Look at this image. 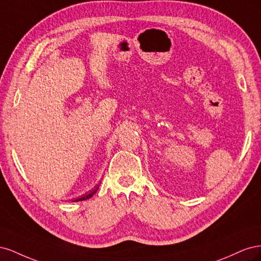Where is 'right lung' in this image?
<instances>
[{
    "instance_id": "1",
    "label": "right lung",
    "mask_w": 261,
    "mask_h": 261,
    "mask_svg": "<svg viewBox=\"0 0 261 261\" xmlns=\"http://www.w3.org/2000/svg\"><path fill=\"white\" fill-rule=\"evenodd\" d=\"M99 189V185H97L96 187L94 188H92L90 192H88V193H86L85 195H83L82 197H78V198H76V199H73L72 201L73 202H76V201H83V200H86V199H89V198H91V197L97 193V191Z\"/></svg>"
}]
</instances>
